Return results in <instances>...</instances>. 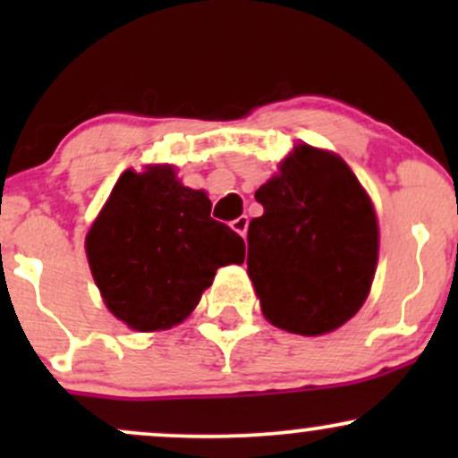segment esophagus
I'll return each mask as SVG.
<instances>
[{
	"instance_id": "1",
	"label": "esophagus",
	"mask_w": 458,
	"mask_h": 458,
	"mask_svg": "<svg viewBox=\"0 0 458 458\" xmlns=\"http://www.w3.org/2000/svg\"><path fill=\"white\" fill-rule=\"evenodd\" d=\"M247 224H250V219H247L245 215H241V217H236L234 222H230V225H233L234 233L241 234V236H245V233H247Z\"/></svg>"
}]
</instances>
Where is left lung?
I'll use <instances>...</instances> for the list:
<instances>
[{"instance_id": "obj_1", "label": "left lung", "mask_w": 458, "mask_h": 458, "mask_svg": "<svg viewBox=\"0 0 458 458\" xmlns=\"http://www.w3.org/2000/svg\"><path fill=\"white\" fill-rule=\"evenodd\" d=\"M256 199L265 213L247 230V273L265 318L301 335L353 318L375 277L379 225L351 167L299 144Z\"/></svg>"}]
</instances>
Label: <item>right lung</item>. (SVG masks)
<instances>
[{"instance_id": "add662e5", "label": "right lung", "mask_w": 458, "mask_h": 458, "mask_svg": "<svg viewBox=\"0 0 458 458\" xmlns=\"http://www.w3.org/2000/svg\"><path fill=\"white\" fill-rule=\"evenodd\" d=\"M86 251L109 312L135 331H157L182 323L215 271L243 262L245 243L211 217L207 193L182 185L172 165H150L118 178Z\"/></svg>"}]
</instances>
